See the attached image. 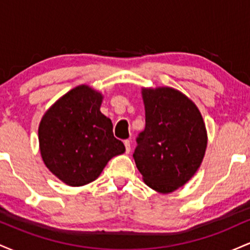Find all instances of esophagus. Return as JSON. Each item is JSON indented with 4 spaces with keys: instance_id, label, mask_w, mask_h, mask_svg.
<instances>
[{
    "instance_id": "1",
    "label": "esophagus",
    "mask_w": 250,
    "mask_h": 250,
    "mask_svg": "<svg viewBox=\"0 0 250 250\" xmlns=\"http://www.w3.org/2000/svg\"><path fill=\"white\" fill-rule=\"evenodd\" d=\"M125 153L130 151V141L129 140H125Z\"/></svg>"
}]
</instances>
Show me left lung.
Masks as SVG:
<instances>
[{"label":"left lung","instance_id":"obj_1","mask_svg":"<svg viewBox=\"0 0 250 250\" xmlns=\"http://www.w3.org/2000/svg\"><path fill=\"white\" fill-rule=\"evenodd\" d=\"M146 127L133 157L143 180L160 193H171L199 169L207 134L199 109L173 88L143 89Z\"/></svg>","mask_w":250,"mask_h":250}]
</instances>
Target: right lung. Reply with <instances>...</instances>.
<instances>
[{
	"label": "right lung",
	"instance_id": "add662e5",
	"mask_svg": "<svg viewBox=\"0 0 250 250\" xmlns=\"http://www.w3.org/2000/svg\"><path fill=\"white\" fill-rule=\"evenodd\" d=\"M102 95L80 85L51 107L39 127L42 159L68 186L79 187L97 179L109 160L125 147L113 133L110 119L100 111Z\"/></svg>",
	"mask_w": 250,
	"mask_h": 250
}]
</instances>
